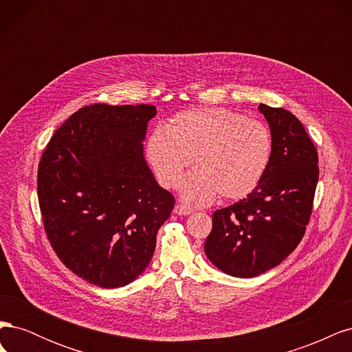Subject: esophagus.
<instances>
[{
    "instance_id": "1",
    "label": "esophagus",
    "mask_w": 352,
    "mask_h": 352,
    "mask_svg": "<svg viewBox=\"0 0 352 352\" xmlns=\"http://www.w3.org/2000/svg\"><path fill=\"white\" fill-rule=\"evenodd\" d=\"M173 211L176 212V214H179V216H189V214H192V212H194V208H190V207H188L185 204H176Z\"/></svg>"
}]
</instances>
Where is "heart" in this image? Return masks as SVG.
<instances>
[{
  "mask_svg": "<svg viewBox=\"0 0 352 352\" xmlns=\"http://www.w3.org/2000/svg\"><path fill=\"white\" fill-rule=\"evenodd\" d=\"M158 182L175 188L195 158V172L180 185L194 204L242 199L254 192L267 172L272 136L261 122L221 107L190 109L157 126L145 144Z\"/></svg>",
  "mask_w": 352,
  "mask_h": 352,
  "instance_id": "1",
  "label": "heart"
}]
</instances>
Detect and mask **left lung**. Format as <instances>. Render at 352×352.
Segmentation results:
<instances>
[{
  "label": "left lung",
  "mask_w": 352,
  "mask_h": 352,
  "mask_svg": "<svg viewBox=\"0 0 352 352\" xmlns=\"http://www.w3.org/2000/svg\"><path fill=\"white\" fill-rule=\"evenodd\" d=\"M272 135V158L247 198L214 211L204 243L208 260L235 278L276 267L301 242L318 180L316 146L302 123L285 109L258 105Z\"/></svg>",
  "instance_id": "left-lung-1"
}]
</instances>
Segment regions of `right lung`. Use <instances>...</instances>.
<instances>
[{
    "mask_svg": "<svg viewBox=\"0 0 352 352\" xmlns=\"http://www.w3.org/2000/svg\"><path fill=\"white\" fill-rule=\"evenodd\" d=\"M154 105L94 104L52 135L38 167L47 236L61 263L100 287L129 285L150 264L175 198L144 155Z\"/></svg>",
    "mask_w": 352,
    "mask_h": 352,
    "instance_id": "right-lung-1",
    "label": "right lung"
}]
</instances>
